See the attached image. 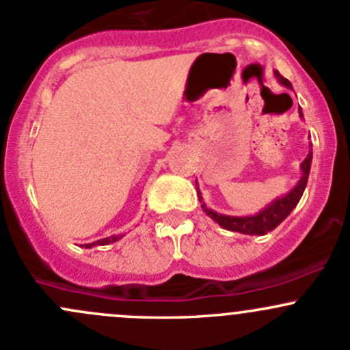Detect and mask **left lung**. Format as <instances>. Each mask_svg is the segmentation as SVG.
<instances>
[{
	"label": "left lung",
	"instance_id": "obj_1",
	"mask_svg": "<svg viewBox=\"0 0 350 350\" xmlns=\"http://www.w3.org/2000/svg\"><path fill=\"white\" fill-rule=\"evenodd\" d=\"M275 77L278 79L280 84L284 85V88L293 89L291 82L288 81V79H284L278 70H275ZM298 114H300V118H304L301 107L298 109ZM310 167H312V146H310L307 158H305L300 165L301 176L297 182V185H295L290 192L284 193L283 197H278V199L273 200L271 204L266 205L265 208H261V211L254 215H226V214H219V212L212 211V208H208L207 205H205L204 197H202L199 190V183L196 182L197 196H199L202 211H204L212 221L217 222L221 228L232 230V232L247 234V236H262V234H268L269 230L278 228L284 219L291 214V211L297 207L298 202H300L301 196H304L305 192V187H307V182H308Z\"/></svg>",
	"mask_w": 350,
	"mask_h": 350
}]
</instances>
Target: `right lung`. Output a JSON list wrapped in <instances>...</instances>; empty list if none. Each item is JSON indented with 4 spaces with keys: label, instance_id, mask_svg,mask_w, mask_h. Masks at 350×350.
<instances>
[{
    "label": "right lung",
    "instance_id": "add662e5",
    "mask_svg": "<svg viewBox=\"0 0 350 350\" xmlns=\"http://www.w3.org/2000/svg\"><path fill=\"white\" fill-rule=\"evenodd\" d=\"M124 236V234H122ZM121 234H118V236H109V237H104V239H99V241H94V243L91 244H84V247H92V246H106V244H111V243H116V241L121 239Z\"/></svg>",
    "mask_w": 350,
    "mask_h": 350
}]
</instances>
